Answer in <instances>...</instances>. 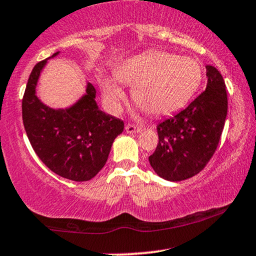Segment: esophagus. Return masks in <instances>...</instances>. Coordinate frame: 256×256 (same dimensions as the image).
I'll return each instance as SVG.
<instances>
[{
	"label": "esophagus",
	"instance_id": "34e87169",
	"mask_svg": "<svg viewBox=\"0 0 256 256\" xmlns=\"http://www.w3.org/2000/svg\"><path fill=\"white\" fill-rule=\"evenodd\" d=\"M142 130H143V126H138L134 124L126 125V132H128V134H136V132H140Z\"/></svg>",
	"mask_w": 256,
	"mask_h": 256
}]
</instances>
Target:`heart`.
Listing matches in <instances>:
<instances>
[{
  "mask_svg": "<svg viewBox=\"0 0 256 256\" xmlns=\"http://www.w3.org/2000/svg\"><path fill=\"white\" fill-rule=\"evenodd\" d=\"M116 78L132 87V98L152 116L176 112L194 96L202 81V68L196 60L170 52L152 51L130 58L118 68ZM104 95L118 110L124 92L112 80L104 83Z\"/></svg>",
  "mask_w": 256,
  "mask_h": 256,
  "instance_id": "b5f03b06",
  "label": "heart"
}]
</instances>
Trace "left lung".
I'll return each mask as SVG.
<instances>
[{
    "mask_svg": "<svg viewBox=\"0 0 256 256\" xmlns=\"http://www.w3.org/2000/svg\"><path fill=\"white\" fill-rule=\"evenodd\" d=\"M208 86L186 108L158 125V143L149 162L166 180L182 181L210 161L228 113L226 83L214 66H206Z\"/></svg>",
    "mask_w": 256,
    "mask_h": 256,
    "instance_id": "1",
    "label": "left lung"
}]
</instances>
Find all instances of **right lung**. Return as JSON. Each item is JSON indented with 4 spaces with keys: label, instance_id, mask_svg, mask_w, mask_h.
I'll list each match as a JSON object with an SVG mask.
<instances>
[{
    "label": "right lung",
    "instance_id": "right-lung-1",
    "mask_svg": "<svg viewBox=\"0 0 256 256\" xmlns=\"http://www.w3.org/2000/svg\"><path fill=\"white\" fill-rule=\"evenodd\" d=\"M45 64L46 60L33 68L22 98L27 137L50 170L72 181H88L106 164L113 140L124 130V122L98 110L92 83L69 108L54 110L42 104L36 87Z\"/></svg>",
    "mask_w": 256,
    "mask_h": 256
}]
</instances>
